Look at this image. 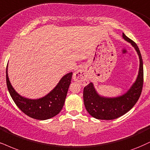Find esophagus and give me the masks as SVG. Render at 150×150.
Wrapping results in <instances>:
<instances>
[{"label":"esophagus","mask_w":150,"mask_h":150,"mask_svg":"<svg viewBox=\"0 0 150 150\" xmlns=\"http://www.w3.org/2000/svg\"><path fill=\"white\" fill-rule=\"evenodd\" d=\"M73 79L76 82L82 84H86L88 83V78L86 73L83 70H77L73 74Z\"/></svg>","instance_id":"34e87169"}]
</instances>
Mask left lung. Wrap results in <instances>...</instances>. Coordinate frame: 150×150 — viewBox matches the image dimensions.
<instances>
[{"mask_svg": "<svg viewBox=\"0 0 150 150\" xmlns=\"http://www.w3.org/2000/svg\"><path fill=\"white\" fill-rule=\"evenodd\" d=\"M123 38L131 43L136 50L140 59V68L136 82L127 93L116 98L100 96L90 82L84 86L83 99L86 110L93 117L98 120H111L118 118L129 112L136 103L141 94L143 85V63L136 43L123 33Z\"/></svg>", "mask_w": 150, "mask_h": 150, "instance_id": "8db88e82", "label": "left lung"}]
</instances>
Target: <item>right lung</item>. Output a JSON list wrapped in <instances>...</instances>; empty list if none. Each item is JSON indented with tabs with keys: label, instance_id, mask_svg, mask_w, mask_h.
<instances>
[{
	"label": "right lung",
	"instance_id": "1",
	"mask_svg": "<svg viewBox=\"0 0 150 150\" xmlns=\"http://www.w3.org/2000/svg\"><path fill=\"white\" fill-rule=\"evenodd\" d=\"M73 73L64 75L56 87L47 95L39 99H28L16 92L10 84L6 68V82L8 89L17 106L24 114L31 118L45 120L59 114L64 106Z\"/></svg>",
	"mask_w": 150,
	"mask_h": 150
}]
</instances>
